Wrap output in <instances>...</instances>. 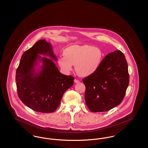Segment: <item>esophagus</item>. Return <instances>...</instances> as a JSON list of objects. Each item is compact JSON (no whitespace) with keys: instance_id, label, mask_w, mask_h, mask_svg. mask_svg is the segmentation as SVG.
<instances>
[{"instance_id":"obj_1","label":"esophagus","mask_w":148,"mask_h":148,"mask_svg":"<svg viewBox=\"0 0 148 148\" xmlns=\"http://www.w3.org/2000/svg\"><path fill=\"white\" fill-rule=\"evenodd\" d=\"M74 82H75V83H79V80H78L77 79H75L74 80Z\"/></svg>"}]
</instances>
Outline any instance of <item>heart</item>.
<instances>
[{
  "mask_svg": "<svg viewBox=\"0 0 148 148\" xmlns=\"http://www.w3.org/2000/svg\"><path fill=\"white\" fill-rule=\"evenodd\" d=\"M64 56L58 59V63L65 73H69L75 65L77 74L86 77L94 74L101 64L103 53L100 49L89 45H73L63 51Z\"/></svg>",
  "mask_w": 148,
  "mask_h": 148,
  "instance_id": "b5f03b06",
  "label": "heart"
}]
</instances>
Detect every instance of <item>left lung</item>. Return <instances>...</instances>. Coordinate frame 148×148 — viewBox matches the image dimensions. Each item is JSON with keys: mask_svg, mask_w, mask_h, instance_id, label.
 <instances>
[{"mask_svg": "<svg viewBox=\"0 0 148 148\" xmlns=\"http://www.w3.org/2000/svg\"><path fill=\"white\" fill-rule=\"evenodd\" d=\"M85 103L92 112H103L119 105L129 83L125 56L116 50L106 56L98 71L83 79Z\"/></svg>", "mask_w": 148, "mask_h": 148, "instance_id": "obj_1", "label": "left lung"}]
</instances>
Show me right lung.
Segmentation results:
<instances>
[{
    "label": "right lung",
    "mask_w": 148,
    "mask_h": 148,
    "mask_svg": "<svg viewBox=\"0 0 148 148\" xmlns=\"http://www.w3.org/2000/svg\"><path fill=\"white\" fill-rule=\"evenodd\" d=\"M56 60L49 42L42 39L25 51L16 71L18 95L21 101L37 112H54L60 105L64 93L74 84V77L60 73L54 62ZM38 60L42 62L41 70H35Z\"/></svg>",
    "instance_id": "1"
}]
</instances>
